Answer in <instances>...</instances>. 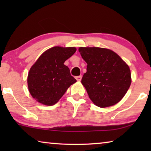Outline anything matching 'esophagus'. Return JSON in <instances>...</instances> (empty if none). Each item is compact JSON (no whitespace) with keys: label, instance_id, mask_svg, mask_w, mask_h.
Segmentation results:
<instances>
[{"label":"esophagus","instance_id":"esophagus-1","mask_svg":"<svg viewBox=\"0 0 151 151\" xmlns=\"http://www.w3.org/2000/svg\"><path fill=\"white\" fill-rule=\"evenodd\" d=\"M82 76H76V80H77V81H80V80H82Z\"/></svg>","mask_w":151,"mask_h":151}]
</instances>
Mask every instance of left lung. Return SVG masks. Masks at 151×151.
Segmentation results:
<instances>
[{"label":"left lung","instance_id":"8db88e82","mask_svg":"<svg viewBox=\"0 0 151 151\" xmlns=\"http://www.w3.org/2000/svg\"><path fill=\"white\" fill-rule=\"evenodd\" d=\"M79 51L87 63L82 84L92 102L102 108L119 102L131 83L129 66L110 49L80 47Z\"/></svg>","mask_w":151,"mask_h":151}]
</instances>
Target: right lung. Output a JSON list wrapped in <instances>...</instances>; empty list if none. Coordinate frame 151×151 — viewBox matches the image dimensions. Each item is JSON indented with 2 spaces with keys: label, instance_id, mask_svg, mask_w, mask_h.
<instances>
[{
  "label": "right lung",
  "instance_id": "add662e5",
  "mask_svg": "<svg viewBox=\"0 0 151 151\" xmlns=\"http://www.w3.org/2000/svg\"><path fill=\"white\" fill-rule=\"evenodd\" d=\"M75 47H54L45 51L29 70L27 84L32 96L51 106L58 102L76 80L64 63L76 52Z\"/></svg>",
  "mask_w": 151,
  "mask_h": 151
}]
</instances>
